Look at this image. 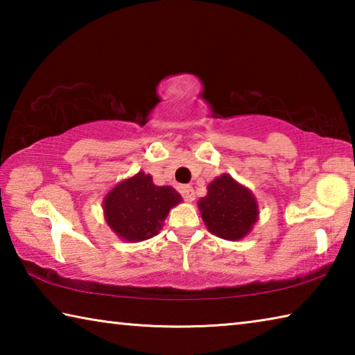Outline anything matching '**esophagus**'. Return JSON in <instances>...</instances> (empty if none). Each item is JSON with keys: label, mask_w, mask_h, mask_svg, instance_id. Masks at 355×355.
Listing matches in <instances>:
<instances>
[{"label": "esophagus", "mask_w": 355, "mask_h": 355, "mask_svg": "<svg viewBox=\"0 0 355 355\" xmlns=\"http://www.w3.org/2000/svg\"><path fill=\"white\" fill-rule=\"evenodd\" d=\"M180 192H182L183 199H184L186 202H192V200H194V199H196L194 189H192V186H189V184H186V186H182V188H180Z\"/></svg>", "instance_id": "1"}]
</instances>
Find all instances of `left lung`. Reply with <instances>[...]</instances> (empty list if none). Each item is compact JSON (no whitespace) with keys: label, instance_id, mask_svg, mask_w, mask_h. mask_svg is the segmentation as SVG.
I'll use <instances>...</instances> for the list:
<instances>
[{"label":"left lung","instance_id":"obj_1","mask_svg":"<svg viewBox=\"0 0 355 355\" xmlns=\"http://www.w3.org/2000/svg\"><path fill=\"white\" fill-rule=\"evenodd\" d=\"M199 209L213 235L232 241L248 235L258 216L252 192L227 173L208 184V194L199 200Z\"/></svg>","mask_w":355,"mask_h":355}]
</instances>
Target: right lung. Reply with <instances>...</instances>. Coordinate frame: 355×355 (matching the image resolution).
Returning <instances> with one entry per match:
<instances>
[{
	"instance_id": "add662e5",
	"label": "right lung",
	"mask_w": 355,
	"mask_h": 355,
	"mask_svg": "<svg viewBox=\"0 0 355 355\" xmlns=\"http://www.w3.org/2000/svg\"><path fill=\"white\" fill-rule=\"evenodd\" d=\"M182 202L171 186H155L144 172L119 183L105 199V218L125 241H144L159 232L169 209Z\"/></svg>"
}]
</instances>
